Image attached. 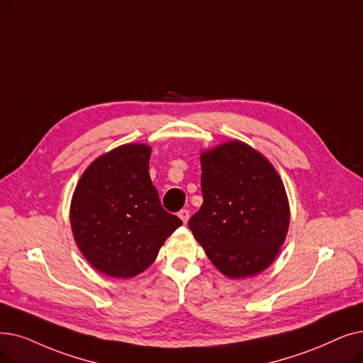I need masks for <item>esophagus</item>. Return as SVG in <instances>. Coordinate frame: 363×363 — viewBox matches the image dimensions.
<instances>
[{"mask_svg": "<svg viewBox=\"0 0 363 363\" xmlns=\"http://www.w3.org/2000/svg\"><path fill=\"white\" fill-rule=\"evenodd\" d=\"M178 216L182 219V223H184V224H186V223H188V219H190V212H188L186 209H182V211H179V212H178Z\"/></svg>", "mask_w": 363, "mask_h": 363, "instance_id": "1", "label": "esophagus"}]
</instances>
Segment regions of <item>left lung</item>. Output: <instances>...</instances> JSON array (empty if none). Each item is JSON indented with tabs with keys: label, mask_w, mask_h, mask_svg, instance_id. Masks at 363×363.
I'll use <instances>...</instances> for the list:
<instances>
[{
	"label": "left lung",
	"mask_w": 363,
	"mask_h": 363,
	"mask_svg": "<svg viewBox=\"0 0 363 363\" xmlns=\"http://www.w3.org/2000/svg\"><path fill=\"white\" fill-rule=\"evenodd\" d=\"M201 194L188 227L212 264L231 279L265 270L289 227L286 191L272 163L230 140L201 154Z\"/></svg>",
	"instance_id": "1"
}]
</instances>
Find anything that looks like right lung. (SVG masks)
Returning a JSON list of instances; mask_svg holds the SVG:
<instances>
[{
  "label": "right lung",
  "instance_id": "obj_1",
  "mask_svg": "<svg viewBox=\"0 0 363 363\" xmlns=\"http://www.w3.org/2000/svg\"><path fill=\"white\" fill-rule=\"evenodd\" d=\"M151 148L128 144L94 160L71 201L74 239L101 273L128 279L154 262L182 220L166 212L151 182Z\"/></svg>",
  "mask_w": 363,
  "mask_h": 363
}]
</instances>
